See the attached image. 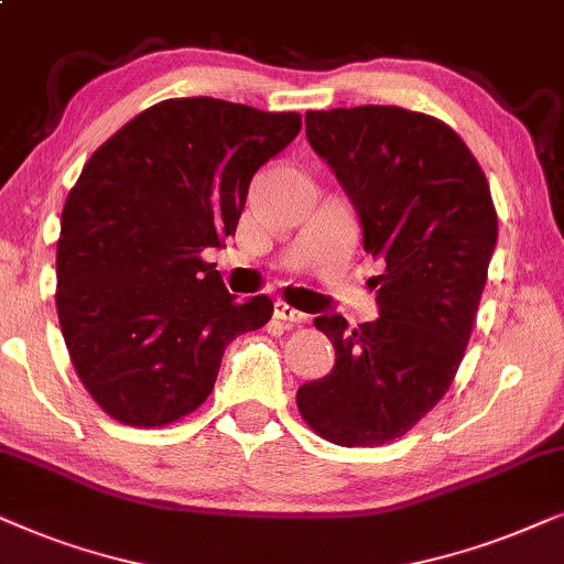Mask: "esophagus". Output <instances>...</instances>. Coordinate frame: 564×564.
<instances>
[{
	"label": "esophagus",
	"mask_w": 564,
	"mask_h": 564,
	"mask_svg": "<svg viewBox=\"0 0 564 564\" xmlns=\"http://www.w3.org/2000/svg\"><path fill=\"white\" fill-rule=\"evenodd\" d=\"M273 314H275V319L286 322V325H304V322H306V314L304 312H299V310H294V306H289V304H283V302L275 304Z\"/></svg>",
	"instance_id": "obj_1"
}]
</instances>
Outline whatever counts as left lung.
Listing matches in <instances>:
<instances>
[{
    "instance_id": "obj_1",
    "label": "left lung",
    "mask_w": 564,
    "mask_h": 564,
    "mask_svg": "<svg viewBox=\"0 0 564 564\" xmlns=\"http://www.w3.org/2000/svg\"><path fill=\"white\" fill-rule=\"evenodd\" d=\"M306 139L329 164L384 260L379 319L348 329L322 314L335 348L327 377L302 384L306 425L337 446L400 438L448 392L467 350L495 242L490 185L444 120L394 105L310 110Z\"/></svg>"
}]
</instances>
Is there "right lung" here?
I'll return each instance as SVG.
<instances>
[{
  "label": "right lung",
  "mask_w": 564,
  "mask_h": 564,
  "mask_svg": "<svg viewBox=\"0 0 564 564\" xmlns=\"http://www.w3.org/2000/svg\"><path fill=\"white\" fill-rule=\"evenodd\" d=\"M299 131V112L172 97L87 160L62 212L56 312L74 371L112 420L191 415L227 345L273 317L265 294L237 302L200 252L235 235L252 175Z\"/></svg>",
  "instance_id": "1"
}]
</instances>
